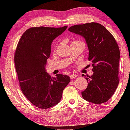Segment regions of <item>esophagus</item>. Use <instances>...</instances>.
Here are the masks:
<instances>
[{
    "label": "esophagus",
    "mask_w": 130,
    "mask_h": 130,
    "mask_svg": "<svg viewBox=\"0 0 130 130\" xmlns=\"http://www.w3.org/2000/svg\"><path fill=\"white\" fill-rule=\"evenodd\" d=\"M77 74H70V77L71 79H74V78H76V77H77Z\"/></svg>",
    "instance_id": "esophagus-1"
}]
</instances>
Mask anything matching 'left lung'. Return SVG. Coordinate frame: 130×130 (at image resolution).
I'll use <instances>...</instances> for the list:
<instances>
[{
    "label": "left lung",
    "instance_id": "8db88e82",
    "mask_svg": "<svg viewBox=\"0 0 130 130\" xmlns=\"http://www.w3.org/2000/svg\"><path fill=\"white\" fill-rule=\"evenodd\" d=\"M69 31L83 37L89 50V61L92 62L91 76L86 77L88 85L82 92L83 98L93 104H103L113 95L119 83L120 52L112 35L100 24L76 25Z\"/></svg>",
    "mask_w": 130,
    "mask_h": 130
}]
</instances>
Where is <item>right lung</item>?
<instances>
[{
  "label": "right lung",
  "instance_id": "add662e5",
  "mask_svg": "<svg viewBox=\"0 0 130 130\" xmlns=\"http://www.w3.org/2000/svg\"><path fill=\"white\" fill-rule=\"evenodd\" d=\"M67 28H31L18 44L14 60L21 90L32 104L41 109L58 104L70 81L68 76L58 74L51 77L45 71L51 43Z\"/></svg>",
  "mask_w": 130,
  "mask_h": 130
}]
</instances>
